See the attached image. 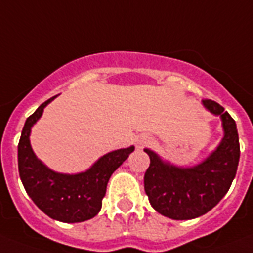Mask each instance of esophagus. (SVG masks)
Returning a JSON list of instances; mask_svg holds the SVG:
<instances>
[{
  "label": "esophagus",
  "instance_id": "obj_1",
  "mask_svg": "<svg viewBox=\"0 0 253 253\" xmlns=\"http://www.w3.org/2000/svg\"><path fill=\"white\" fill-rule=\"evenodd\" d=\"M151 139L149 137V136H140V137H137V140L135 141V145L136 148L137 149H141L142 146H145V145H150L151 144Z\"/></svg>",
  "mask_w": 253,
  "mask_h": 253
}]
</instances>
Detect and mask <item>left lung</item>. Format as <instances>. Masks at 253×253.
Instances as JSON below:
<instances>
[{
    "label": "left lung",
    "mask_w": 253,
    "mask_h": 253,
    "mask_svg": "<svg viewBox=\"0 0 253 253\" xmlns=\"http://www.w3.org/2000/svg\"><path fill=\"white\" fill-rule=\"evenodd\" d=\"M204 108L221 120L223 139L215 150L196 166L179 167L164 160L151 149L144 187L151 206L173 220H190L210 211L225 196L236 177L239 139L236 121L214 100H203Z\"/></svg>",
    "instance_id": "1"
}]
</instances>
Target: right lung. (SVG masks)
I'll use <instances>...</instances> for the list:
<instances>
[{"mask_svg":"<svg viewBox=\"0 0 253 253\" xmlns=\"http://www.w3.org/2000/svg\"><path fill=\"white\" fill-rule=\"evenodd\" d=\"M54 98L57 95L39 105L26 118L17 146L19 174L26 193L49 218L62 223H80L100 211L111 175L135 150V146L104 154L84 172L69 174L50 169L33 151L30 132Z\"/></svg>","mask_w":253,"mask_h":253,"instance_id":"1","label":"right lung"}]
</instances>
